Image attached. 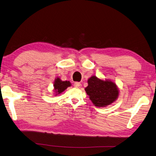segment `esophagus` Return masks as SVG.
Wrapping results in <instances>:
<instances>
[{
    "instance_id": "obj_1",
    "label": "esophagus",
    "mask_w": 156,
    "mask_h": 156,
    "mask_svg": "<svg viewBox=\"0 0 156 156\" xmlns=\"http://www.w3.org/2000/svg\"><path fill=\"white\" fill-rule=\"evenodd\" d=\"M73 86L76 87H80L81 86H82V84H81L80 83H74Z\"/></svg>"
}]
</instances>
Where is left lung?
I'll return each instance as SVG.
<instances>
[{
  "label": "left lung",
  "mask_w": 156,
  "mask_h": 156,
  "mask_svg": "<svg viewBox=\"0 0 156 156\" xmlns=\"http://www.w3.org/2000/svg\"><path fill=\"white\" fill-rule=\"evenodd\" d=\"M84 89L94 106L105 107L113 103L119 97V90L114 81L103 80L93 76L87 80Z\"/></svg>",
  "instance_id": "1"
}]
</instances>
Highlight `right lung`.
<instances>
[{"instance_id":"add662e5","label":"right lung","mask_w":156,"mask_h":156,"mask_svg":"<svg viewBox=\"0 0 156 156\" xmlns=\"http://www.w3.org/2000/svg\"><path fill=\"white\" fill-rule=\"evenodd\" d=\"M71 85L72 84L70 83V81H62L60 77L56 78L53 84L54 94L57 96L61 94L65 90H66L68 87L71 86Z\"/></svg>"}]
</instances>
